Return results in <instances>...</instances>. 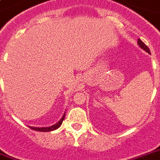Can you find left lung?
<instances>
[{
  "label": "left lung",
  "instance_id": "1",
  "mask_svg": "<svg viewBox=\"0 0 160 160\" xmlns=\"http://www.w3.org/2000/svg\"><path fill=\"white\" fill-rule=\"evenodd\" d=\"M137 43H138V45H139V46L142 48V49L145 50L146 52H148V53H150V50H149V48H148V46H147L145 43L143 42L141 40V39H138V42H137Z\"/></svg>",
  "mask_w": 160,
  "mask_h": 160
}]
</instances>
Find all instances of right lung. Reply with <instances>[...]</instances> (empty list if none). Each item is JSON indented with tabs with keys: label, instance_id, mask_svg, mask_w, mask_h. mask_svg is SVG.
<instances>
[{
	"label": "right lung",
	"instance_id": "right-lung-1",
	"mask_svg": "<svg viewBox=\"0 0 160 160\" xmlns=\"http://www.w3.org/2000/svg\"><path fill=\"white\" fill-rule=\"evenodd\" d=\"M65 118V113L63 115V117L61 118V119L59 120V122L55 124H53L52 126L50 127H42V128H37V127H31L29 126L31 128V129H34V130H37V131H42V132H48V131H52V130H54V129H58L61 124H62L63 120Z\"/></svg>",
	"mask_w": 160,
	"mask_h": 160
}]
</instances>
